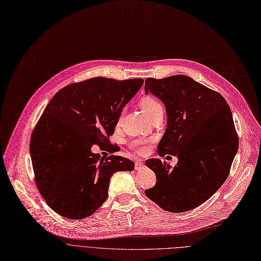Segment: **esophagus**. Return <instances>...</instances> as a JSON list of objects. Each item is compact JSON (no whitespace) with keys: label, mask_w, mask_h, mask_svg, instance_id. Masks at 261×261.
<instances>
[{"label":"esophagus","mask_w":261,"mask_h":261,"mask_svg":"<svg viewBox=\"0 0 261 261\" xmlns=\"http://www.w3.org/2000/svg\"><path fill=\"white\" fill-rule=\"evenodd\" d=\"M143 165H144V163H143L142 160H136V162H135V169L139 170Z\"/></svg>","instance_id":"1"}]
</instances>
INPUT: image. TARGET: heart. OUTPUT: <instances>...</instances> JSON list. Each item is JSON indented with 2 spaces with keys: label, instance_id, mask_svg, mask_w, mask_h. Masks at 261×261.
Here are the masks:
<instances>
[{
  "label": "heart",
  "instance_id": "obj_1",
  "mask_svg": "<svg viewBox=\"0 0 261 261\" xmlns=\"http://www.w3.org/2000/svg\"><path fill=\"white\" fill-rule=\"evenodd\" d=\"M139 106L142 110V112L149 118L152 114H154L156 111L159 110H163L161 103L155 99L153 98L152 96H145L143 97L140 102H139ZM147 143L146 140L144 139H134L131 141V146L136 149L137 151L139 152H143L145 150V144Z\"/></svg>",
  "mask_w": 261,
  "mask_h": 261
}]
</instances>
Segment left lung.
Masks as SVG:
<instances>
[{"instance_id":"left-lung-1","label":"left lung","mask_w":261,"mask_h":261,"mask_svg":"<svg viewBox=\"0 0 261 261\" xmlns=\"http://www.w3.org/2000/svg\"><path fill=\"white\" fill-rule=\"evenodd\" d=\"M144 90L166 108L167 128L159 155L178 158L174 168L160 159L146 160L156 184L145 190V196L169 212L193 210L228 176L239 148L230 109L222 95L185 74L146 79Z\"/></svg>"}]
</instances>
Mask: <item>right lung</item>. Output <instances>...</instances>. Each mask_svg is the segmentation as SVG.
<instances>
[{"label":"right lung","instance_id":"add662e5","mask_svg":"<svg viewBox=\"0 0 261 261\" xmlns=\"http://www.w3.org/2000/svg\"><path fill=\"white\" fill-rule=\"evenodd\" d=\"M142 79L93 77L70 84L47 105L31 138L36 184L47 205L69 219L92 215L109 196L110 180L135 164L120 155L101 156L94 144H108L124 107Z\"/></svg>","mask_w":261,"mask_h":261}]
</instances>
